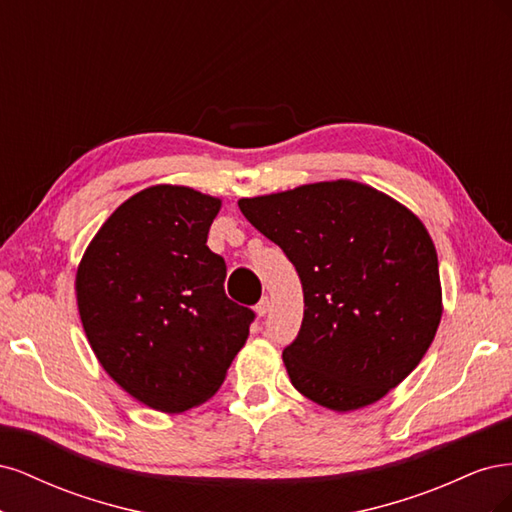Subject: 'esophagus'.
<instances>
[{
  "label": "esophagus",
  "mask_w": 512,
  "mask_h": 512,
  "mask_svg": "<svg viewBox=\"0 0 512 512\" xmlns=\"http://www.w3.org/2000/svg\"><path fill=\"white\" fill-rule=\"evenodd\" d=\"M269 309H271V301H269V297H262V299H260V303L256 305V314L262 318V316H267V314H269Z\"/></svg>",
  "instance_id": "1"
}]
</instances>
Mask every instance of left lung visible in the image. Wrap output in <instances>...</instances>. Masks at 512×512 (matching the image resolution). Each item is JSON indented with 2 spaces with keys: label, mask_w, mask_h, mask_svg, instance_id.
Instances as JSON below:
<instances>
[{
  "label": "left lung",
  "mask_w": 512,
  "mask_h": 512,
  "mask_svg": "<svg viewBox=\"0 0 512 512\" xmlns=\"http://www.w3.org/2000/svg\"><path fill=\"white\" fill-rule=\"evenodd\" d=\"M239 209L299 273L303 322L282 359L301 395L359 410L421 363L442 318V286L436 245L408 207L337 179L241 198Z\"/></svg>",
  "instance_id": "obj_1"
}]
</instances>
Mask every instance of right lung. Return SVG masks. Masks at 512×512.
Here are the masks:
<instances>
[{"mask_svg": "<svg viewBox=\"0 0 512 512\" xmlns=\"http://www.w3.org/2000/svg\"><path fill=\"white\" fill-rule=\"evenodd\" d=\"M220 209V198L188 185H151L111 213L76 271L96 359L158 412L211 399L250 335L254 312L226 297V262L207 247Z\"/></svg>", "mask_w": 512, "mask_h": 512, "instance_id": "1", "label": "right lung"}]
</instances>
